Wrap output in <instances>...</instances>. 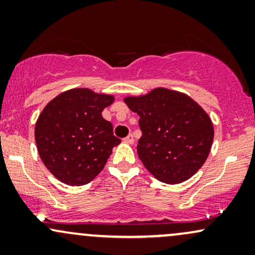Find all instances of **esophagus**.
Masks as SVG:
<instances>
[{"label":"esophagus","instance_id":"obj_1","mask_svg":"<svg viewBox=\"0 0 255 255\" xmlns=\"http://www.w3.org/2000/svg\"><path fill=\"white\" fill-rule=\"evenodd\" d=\"M124 142H126V144H133L134 142V136H133V134H129V135H127L124 139Z\"/></svg>","mask_w":255,"mask_h":255}]
</instances>
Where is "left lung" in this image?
<instances>
[{
    "label": "left lung",
    "instance_id": "left-lung-1",
    "mask_svg": "<svg viewBox=\"0 0 255 255\" xmlns=\"http://www.w3.org/2000/svg\"><path fill=\"white\" fill-rule=\"evenodd\" d=\"M124 101L140 116L142 135L137 141V156L158 181L181 183L203 166L215 130L210 116L194 99L157 87Z\"/></svg>",
    "mask_w": 255,
    "mask_h": 255
}]
</instances>
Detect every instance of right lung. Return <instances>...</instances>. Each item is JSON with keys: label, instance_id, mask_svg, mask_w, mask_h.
I'll use <instances>...</instances> for the list:
<instances>
[{"label": "right lung", "instance_id": "1", "mask_svg": "<svg viewBox=\"0 0 255 255\" xmlns=\"http://www.w3.org/2000/svg\"><path fill=\"white\" fill-rule=\"evenodd\" d=\"M115 97L80 87L60 93L38 116L34 139L48 170L68 186L91 182L121 140L102 111Z\"/></svg>", "mask_w": 255, "mask_h": 255}]
</instances>
